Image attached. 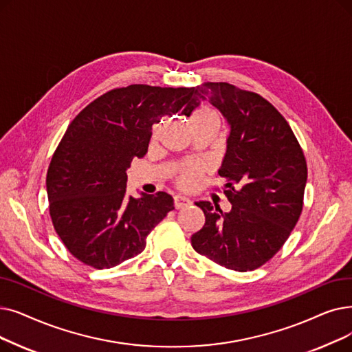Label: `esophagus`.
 Returning <instances> with one entry per match:
<instances>
[{"label":"esophagus","mask_w":352,"mask_h":352,"mask_svg":"<svg viewBox=\"0 0 352 352\" xmlns=\"http://www.w3.org/2000/svg\"><path fill=\"white\" fill-rule=\"evenodd\" d=\"M190 204H191V200H190V198L184 197V195H175L174 197V206H175L177 210L178 208H184V207H187Z\"/></svg>","instance_id":"obj_1"}]
</instances>
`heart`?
<instances>
[{
    "label": "heart",
    "mask_w": 352,
    "mask_h": 352,
    "mask_svg": "<svg viewBox=\"0 0 352 352\" xmlns=\"http://www.w3.org/2000/svg\"><path fill=\"white\" fill-rule=\"evenodd\" d=\"M206 118H217L216 113H214V111H211L210 108H206V106H203V108H198L194 113H192V118H191V122L192 120H198V119H206ZM198 175H200V168L195 166V165H191V166H187L182 170L177 178V184L182 188H192L195 186V182L198 179Z\"/></svg>",
    "instance_id": "1"
}]
</instances>
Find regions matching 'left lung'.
Segmentation results:
<instances>
[{"instance_id":"left-lung-1","label":"left lung","mask_w":352,"mask_h":352,"mask_svg":"<svg viewBox=\"0 0 352 352\" xmlns=\"http://www.w3.org/2000/svg\"><path fill=\"white\" fill-rule=\"evenodd\" d=\"M184 115L208 100L230 125L219 170L232 210L198 201L206 224L191 244L212 262L237 272L254 270L276 254L296 226L303 207L308 168L286 119L261 95L226 82L192 87Z\"/></svg>"}]
</instances>
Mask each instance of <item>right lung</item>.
<instances>
[{
  "instance_id": "right-lung-1",
  "label": "right lung",
  "mask_w": 352,
  "mask_h": 352,
  "mask_svg": "<svg viewBox=\"0 0 352 352\" xmlns=\"http://www.w3.org/2000/svg\"><path fill=\"white\" fill-rule=\"evenodd\" d=\"M192 87L131 85L106 91L76 116L49 165L54 230L82 263L109 269L140 254L174 210L170 194L126 195V170L148 152L152 125L192 106Z\"/></svg>"
}]
</instances>
